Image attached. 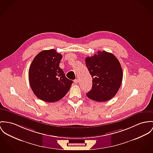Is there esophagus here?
I'll use <instances>...</instances> for the list:
<instances>
[{"label":"esophagus","instance_id":"obj_1","mask_svg":"<svg viewBox=\"0 0 153 153\" xmlns=\"http://www.w3.org/2000/svg\"><path fill=\"white\" fill-rule=\"evenodd\" d=\"M74 82L75 84L78 83V79H75V80H74Z\"/></svg>","mask_w":153,"mask_h":153}]
</instances>
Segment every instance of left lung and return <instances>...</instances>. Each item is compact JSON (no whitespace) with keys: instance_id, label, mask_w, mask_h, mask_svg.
<instances>
[{"instance_id":"8db88e82","label":"left lung","mask_w":153,"mask_h":153,"mask_svg":"<svg viewBox=\"0 0 153 153\" xmlns=\"http://www.w3.org/2000/svg\"><path fill=\"white\" fill-rule=\"evenodd\" d=\"M85 62L93 78L92 88L87 97L98 102L112 99L117 93L123 78L118 59L114 54L104 51L87 57Z\"/></svg>"}]
</instances>
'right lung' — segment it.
I'll return each mask as SVG.
<instances>
[{"instance_id": "add662e5", "label": "right lung", "mask_w": 153, "mask_h": 153, "mask_svg": "<svg viewBox=\"0 0 153 153\" xmlns=\"http://www.w3.org/2000/svg\"><path fill=\"white\" fill-rule=\"evenodd\" d=\"M62 55L55 49L40 52L33 59L28 71L32 90L40 100L53 102L67 94L73 81L66 77L59 67Z\"/></svg>"}]
</instances>
